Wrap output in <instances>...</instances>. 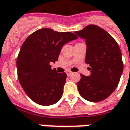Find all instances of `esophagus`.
<instances>
[{"label":"esophagus","instance_id":"34e87169","mask_svg":"<svg viewBox=\"0 0 130 130\" xmlns=\"http://www.w3.org/2000/svg\"><path fill=\"white\" fill-rule=\"evenodd\" d=\"M66 73H67V75H68V76H70L71 74H72V72L71 71H67V72H66Z\"/></svg>","mask_w":130,"mask_h":130}]
</instances>
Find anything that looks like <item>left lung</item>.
<instances>
[{"label": "left lung", "instance_id": "obj_1", "mask_svg": "<svg viewBox=\"0 0 130 130\" xmlns=\"http://www.w3.org/2000/svg\"><path fill=\"white\" fill-rule=\"evenodd\" d=\"M74 33L85 39V62L91 67V75L81 74L77 83L80 95L89 101H102L115 90L123 71L120 47L108 32L95 25Z\"/></svg>", "mask_w": 130, "mask_h": 130}]
</instances>
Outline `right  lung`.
<instances>
[{
	"label": "right lung",
	"instance_id": "obj_1",
	"mask_svg": "<svg viewBox=\"0 0 130 130\" xmlns=\"http://www.w3.org/2000/svg\"><path fill=\"white\" fill-rule=\"evenodd\" d=\"M78 38L74 34L43 28L29 36L16 60L19 83L31 99L41 105H51L62 97L66 73L52 69L65 43Z\"/></svg>",
	"mask_w": 130,
	"mask_h": 130
}]
</instances>
